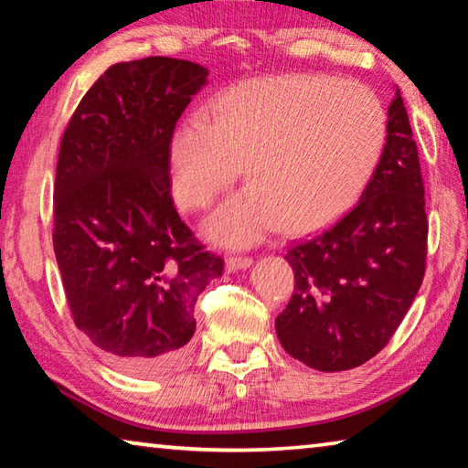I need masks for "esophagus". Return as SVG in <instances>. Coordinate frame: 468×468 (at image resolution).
<instances>
[{"label":"esophagus","mask_w":468,"mask_h":468,"mask_svg":"<svg viewBox=\"0 0 468 468\" xmlns=\"http://www.w3.org/2000/svg\"><path fill=\"white\" fill-rule=\"evenodd\" d=\"M251 264H253V258H250V256H231V258L227 260L229 272L243 271V268H250Z\"/></svg>","instance_id":"obj_1"}]
</instances>
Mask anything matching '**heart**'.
Instances as JSON below:
<instances>
[{
	"label": "heart",
	"instance_id": "heart-1",
	"mask_svg": "<svg viewBox=\"0 0 468 468\" xmlns=\"http://www.w3.org/2000/svg\"><path fill=\"white\" fill-rule=\"evenodd\" d=\"M173 132V192L202 210L241 173L250 186L208 218L220 243L250 245L282 227L310 233L335 223L366 189L386 144L378 94L332 76L253 78Z\"/></svg>",
	"mask_w": 468,
	"mask_h": 468
}]
</instances>
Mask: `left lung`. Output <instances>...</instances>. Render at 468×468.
<instances>
[{
  "mask_svg": "<svg viewBox=\"0 0 468 468\" xmlns=\"http://www.w3.org/2000/svg\"><path fill=\"white\" fill-rule=\"evenodd\" d=\"M386 144L357 206L335 227L291 245L295 291L274 326L291 357L320 371L359 367L400 326L423 282L425 189L400 90Z\"/></svg>",
  "mask_w": 468,
  "mask_h": 468,
  "instance_id": "left-lung-1",
  "label": "left lung"
}]
</instances>
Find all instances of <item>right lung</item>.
<instances>
[{
  "instance_id": "obj_1",
  "label": "right lung",
  "mask_w": 468,
  "mask_h": 468,
  "mask_svg": "<svg viewBox=\"0 0 468 468\" xmlns=\"http://www.w3.org/2000/svg\"><path fill=\"white\" fill-rule=\"evenodd\" d=\"M206 76L173 58L115 63L61 138L53 250L68 305L78 330L128 374H163L184 357L197 295L225 268L171 197V136Z\"/></svg>"
}]
</instances>
